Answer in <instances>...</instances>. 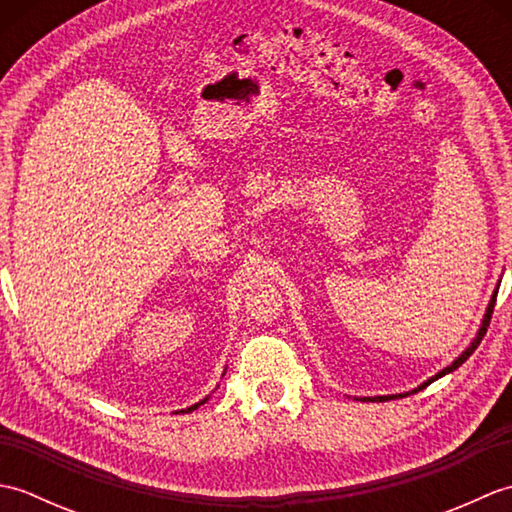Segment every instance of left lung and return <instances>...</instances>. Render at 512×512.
<instances>
[{"instance_id": "8db88e82", "label": "left lung", "mask_w": 512, "mask_h": 512, "mask_svg": "<svg viewBox=\"0 0 512 512\" xmlns=\"http://www.w3.org/2000/svg\"><path fill=\"white\" fill-rule=\"evenodd\" d=\"M495 299H497V290L493 292V297H491V303H488V308H486V314H484V319H482V325H480V332H477V336H475V339H473V343L469 345V347H466V350L458 356V358H455V361L449 365V367H444L442 369V372H438L436 376H433V378H429L427 380V383H422L418 389H413V391H420V389H424V387H427L429 383H433V380H438V378H442L444 374H451L453 372V369H458L464 361H466V358H469L475 350H477V345H480L482 343V339H484V334H486V330H488V323H491V317H493V308H495ZM400 398L402 396H409V394H398ZM398 396H376V398H363V400H394V398H398Z\"/></svg>"}]
</instances>
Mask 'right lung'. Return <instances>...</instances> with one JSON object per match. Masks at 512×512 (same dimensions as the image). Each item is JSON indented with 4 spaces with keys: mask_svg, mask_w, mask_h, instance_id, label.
Listing matches in <instances>:
<instances>
[{
    "mask_svg": "<svg viewBox=\"0 0 512 512\" xmlns=\"http://www.w3.org/2000/svg\"><path fill=\"white\" fill-rule=\"evenodd\" d=\"M206 400H209V398H204V400H200V402H198V405H193V407H189V409H182V413H184V411H193V409H198L200 405H204V402H206Z\"/></svg>",
    "mask_w": 512,
    "mask_h": 512,
    "instance_id": "obj_1",
    "label": "right lung"
}]
</instances>
